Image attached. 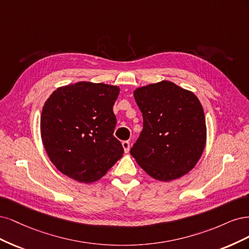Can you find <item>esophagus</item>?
<instances>
[{"label":"esophagus","instance_id":"esophagus-1","mask_svg":"<svg viewBox=\"0 0 249 249\" xmlns=\"http://www.w3.org/2000/svg\"><path fill=\"white\" fill-rule=\"evenodd\" d=\"M122 146H123L125 153H128V152H129V148H130V142L128 141H124V142H122Z\"/></svg>","mask_w":249,"mask_h":249}]
</instances>
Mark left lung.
<instances>
[{"mask_svg": "<svg viewBox=\"0 0 249 249\" xmlns=\"http://www.w3.org/2000/svg\"><path fill=\"white\" fill-rule=\"evenodd\" d=\"M142 130L130 150L152 178L178 179L195 167L206 145V120L196 96L162 81L136 89Z\"/></svg>", "mask_w": 249, "mask_h": 249, "instance_id": "left-lung-1", "label": "left lung"}]
</instances>
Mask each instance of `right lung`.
Masks as SVG:
<instances>
[{"instance_id":"obj_1","label":"right lung","mask_w":249,"mask_h":249,"mask_svg":"<svg viewBox=\"0 0 249 249\" xmlns=\"http://www.w3.org/2000/svg\"><path fill=\"white\" fill-rule=\"evenodd\" d=\"M119 87L79 82L58 88L44 103L40 128L51 161L82 183L100 179L123 156L114 136Z\"/></svg>"}]
</instances>
